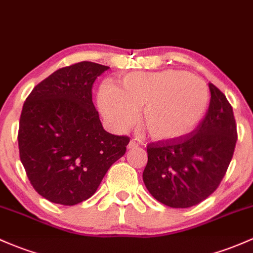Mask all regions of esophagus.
<instances>
[{"instance_id": "esophagus-1", "label": "esophagus", "mask_w": 253, "mask_h": 253, "mask_svg": "<svg viewBox=\"0 0 253 253\" xmlns=\"http://www.w3.org/2000/svg\"><path fill=\"white\" fill-rule=\"evenodd\" d=\"M137 147H138V145H137L136 142H135L134 140H131L129 143H127V149H135V148H137Z\"/></svg>"}]
</instances>
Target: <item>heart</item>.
Instances as JSON below:
<instances>
[{"label": "heart", "mask_w": 253, "mask_h": 253, "mask_svg": "<svg viewBox=\"0 0 253 253\" xmlns=\"http://www.w3.org/2000/svg\"><path fill=\"white\" fill-rule=\"evenodd\" d=\"M119 83V88L102 83L97 93V105L108 126L124 131L143 108V126L158 142L180 140L194 131L210 104L205 81L178 70L127 73Z\"/></svg>", "instance_id": "obj_1"}]
</instances>
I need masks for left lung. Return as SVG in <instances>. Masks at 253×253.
Wrapping results in <instances>:
<instances>
[{"label": "left lung", "instance_id": "1", "mask_svg": "<svg viewBox=\"0 0 253 253\" xmlns=\"http://www.w3.org/2000/svg\"><path fill=\"white\" fill-rule=\"evenodd\" d=\"M210 106L199 126L180 140L147 146L143 183L154 199L186 209L216 191L234 153L236 124L227 97L209 84Z\"/></svg>", "mask_w": 253, "mask_h": 253}]
</instances>
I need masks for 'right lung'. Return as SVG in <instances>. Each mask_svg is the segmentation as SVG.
Instances as JSON below:
<instances>
[{
    "label": "right lung",
    "instance_id": "add662e5",
    "mask_svg": "<svg viewBox=\"0 0 253 253\" xmlns=\"http://www.w3.org/2000/svg\"><path fill=\"white\" fill-rule=\"evenodd\" d=\"M110 69L82 61L62 67L32 89L19 123V153L32 187L43 198L76 205L96 192L129 137L102 127L91 86Z\"/></svg>",
    "mask_w": 253,
    "mask_h": 253
}]
</instances>
